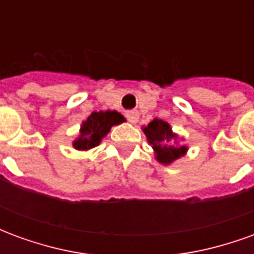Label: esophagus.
<instances>
[{
  "label": "esophagus",
  "mask_w": 254,
  "mask_h": 254,
  "mask_svg": "<svg viewBox=\"0 0 254 254\" xmlns=\"http://www.w3.org/2000/svg\"><path fill=\"white\" fill-rule=\"evenodd\" d=\"M127 118L129 120V121L132 122V124H134V122H137V120H138V113L136 110L127 111Z\"/></svg>",
  "instance_id": "1"
}]
</instances>
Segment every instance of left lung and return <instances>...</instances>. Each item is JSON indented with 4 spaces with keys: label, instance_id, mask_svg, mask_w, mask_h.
Returning a JSON list of instances; mask_svg holds the SVG:
<instances>
[{
    "label": "left lung",
    "instance_id": "obj_1",
    "mask_svg": "<svg viewBox=\"0 0 254 254\" xmlns=\"http://www.w3.org/2000/svg\"><path fill=\"white\" fill-rule=\"evenodd\" d=\"M144 133L152 144V148L156 152V159L160 163H171L173 160L178 159L180 156L187 152V147H176L174 140L176 134L171 132L170 125L167 122L155 118L154 121L148 124V127H144Z\"/></svg>",
    "mask_w": 254,
    "mask_h": 254
}]
</instances>
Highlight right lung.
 I'll list each match as a JSON object with an SVG mask.
<instances>
[{
    "label": "right lung",
    "mask_w": 254,
    "mask_h": 254,
    "mask_svg": "<svg viewBox=\"0 0 254 254\" xmlns=\"http://www.w3.org/2000/svg\"><path fill=\"white\" fill-rule=\"evenodd\" d=\"M125 121V118L117 111H99L92 113L88 120L84 122L80 137L73 143L76 149H89L99 145L100 140L109 133L113 125H118Z\"/></svg>",
    "instance_id": "add662e5"
}]
</instances>
